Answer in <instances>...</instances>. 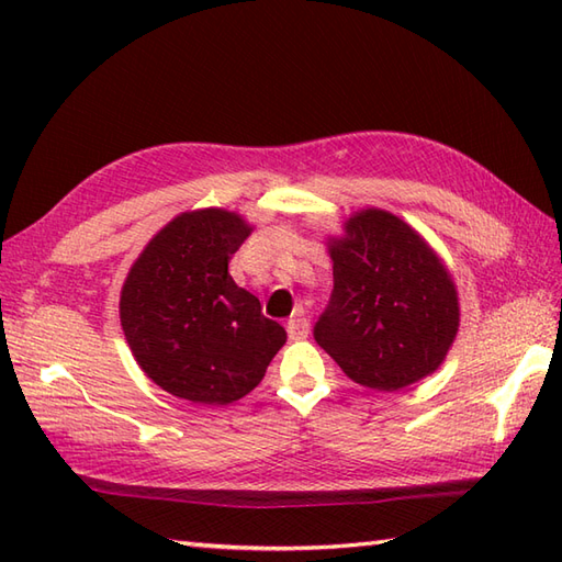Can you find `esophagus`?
I'll use <instances>...</instances> for the list:
<instances>
[{"label": "esophagus", "mask_w": 562, "mask_h": 562, "mask_svg": "<svg viewBox=\"0 0 562 562\" xmlns=\"http://www.w3.org/2000/svg\"><path fill=\"white\" fill-rule=\"evenodd\" d=\"M288 336H290V340L308 338V318L304 316L302 308L288 321Z\"/></svg>", "instance_id": "1"}]
</instances>
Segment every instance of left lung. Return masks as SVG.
<instances>
[{"label":"left lung","instance_id":"left-lung-1","mask_svg":"<svg viewBox=\"0 0 562 562\" xmlns=\"http://www.w3.org/2000/svg\"><path fill=\"white\" fill-rule=\"evenodd\" d=\"M330 304L314 328L355 384L398 391L432 372L457 340L459 294L445 260L408 222L367 207L328 238Z\"/></svg>","mask_w":562,"mask_h":562}]
</instances>
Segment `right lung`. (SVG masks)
<instances>
[{
	"instance_id": "add662e5",
	"label": "right lung",
	"mask_w": 562,
	"mask_h": 562,
	"mask_svg": "<svg viewBox=\"0 0 562 562\" xmlns=\"http://www.w3.org/2000/svg\"><path fill=\"white\" fill-rule=\"evenodd\" d=\"M254 232L205 207L173 217L142 250L121 292V326L139 369L171 396L226 405L254 391L288 333L229 274Z\"/></svg>"
}]
</instances>
